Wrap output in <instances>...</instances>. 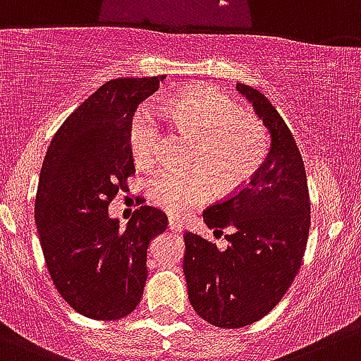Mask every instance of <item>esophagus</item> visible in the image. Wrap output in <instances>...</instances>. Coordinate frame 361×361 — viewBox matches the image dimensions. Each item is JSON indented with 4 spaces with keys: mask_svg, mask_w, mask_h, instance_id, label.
I'll return each instance as SVG.
<instances>
[{
    "mask_svg": "<svg viewBox=\"0 0 361 361\" xmlns=\"http://www.w3.org/2000/svg\"><path fill=\"white\" fill-rule=\"evenodd\" d=\"M170 230L171 232H175V234H180V232H183V225H180L178 219L170 218Z\"/></svg>",
    "mask_w": 361,
    "mask_h": 361,
    "instance_id": "1",
    "label": "esophagus"
}]
</instances>
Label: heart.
Segmentation results:
<instances>
[{"instance_id": "heart-1", "label": "heart", "mask_w": 361, "mask_h": 361, "mask_svg": "<svg viewBox=\"0 0 361 361\" xmlns=\"http://www.w3.org/2000/svg\"><path fill=\"white\" fill-rule=\"evenodd\" d=\"M177 127L198 135L193 168H163L150 178L152 200L173 216H184L212 195V178L221 191L243 184L255 173L267 152V136L255 116L243 113L228 95L195 87L170 102ZM166 129L150 106L135 113L129 143L136 163L150 168L163 156Z\"/></svg>"}]
</instances>
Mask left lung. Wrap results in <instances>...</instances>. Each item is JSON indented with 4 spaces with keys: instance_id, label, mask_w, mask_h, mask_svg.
Masks as SVG:
<instances>
[{
    "instance_id": "1",
    "label": "left lung",
    "mask_w": 361,
    "mask_h": 361,
    "mask_svg": "<svg viewBox=\"0 0 361 361\" xmlns=\"http://www.w3.org/2000/svg\"><path fill=\"white\" fill-rule=\"evenodd\" d=\"M235 88L269 129V152L248 184L204 211L209 228L230 230L226 250L186 232L183 262L193 310L230 329L253 324L280 303L310 230L307 173L293 133L266 95L243 83Z\"/></svg>"
}]
</instances>
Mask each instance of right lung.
<instances>
[{
	"mask_svg": "<svg viewBox=\"0 0 361 361\" xmlns=\"http://www.w3.org/2000/svg\"><path fill=\"white\" fill-rule=\"evenodd\" d=\"M163 80L102 85L61 123L44 157L35 223L47 271L60 296L95 321H116L138 307L149 274L147 248L168 226L166 214L152 205L136 209L126 230L108 214L136 171L133 115Z\"/></svg>",
	"mask_w": 361,
	"mask_h": 361,
	"instance_id": "1",
	"label": "right lung"
}]
</instances>
